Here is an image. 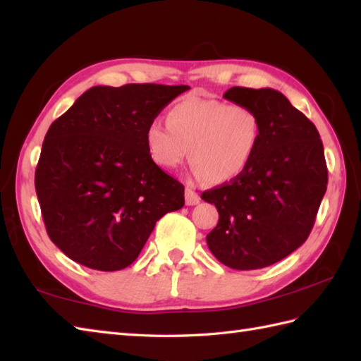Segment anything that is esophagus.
Listing matches in <instances>:
<instances>
[{
  "instance_id": "esophagus-1",
  "label": "esophagus",
  "mask_w": 361,
  "mask_h": 361,
  "mask_svg": "<svg viewBox=\"0 0 361 361\" xmlns=\"http://www.w3.org/2000/svg\"><path fill=\"white\" fill-rule=\"evenodd\" d=\"M197 202H200V195H197L193 188L187 187L185 188V204L187 205H196Z\"/></svg>"
}]
</instances>
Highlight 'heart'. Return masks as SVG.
Masks as SVG:
<instances>
[{
  "label": "heart",
  "instance_id": "b5f03b06",
  "mask_svg": "<svg viewBox=\"0 0 361 361\" xmlns=\"http://www.w3.org/2000/svg\"><path fill=\"white\" fill-rule=\"evenodd\" d=\"M262 120L246 104H227L210 98H183L170 107L166 124L152 120L145 145L154 164L173 170L185 160L197 179L221 185L247 170L259 149Z\"/></svg>",
  "mask_w": 361,
  "mask_h": 361
}]
</instances>
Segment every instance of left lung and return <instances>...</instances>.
Segmentation results:
<instances>
[{
    "label": "left lung",
    "mask_w": 361,
    "mask_h": 361,
    "mask_svg": "<svg viewBox=\"0 0 361 361\" xmlns=\"http://www.w3.org/2000/svg\"><path fill=\"white\" fill-rule=\"evenodd\" d=\"M224 98L259 112L262 138L238 179L201 195L219 213L207 245L226 267L259 269L285 259L310 235L327 190L324 148L314 124L281 92L232 87Z\"/></svg>",
    "instance_id": "1"
}]
</instances>
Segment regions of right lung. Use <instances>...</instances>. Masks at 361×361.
Instances as JSON below:
<instances>
[{
  "mask_svg": "<svg viewBox=\"0 0 361 361\" xmlns=\"http://www.w3.org/2000/svg\"><path fill=\"white\" fill-rule=\"evenodd\" d=\"M188 85H97L51 124L35 191L51 241L87 268L118 271L154 226L183 207V185L154 164L146 126Z\"/></svg>",
  "mask_w": 361,
  "mask_h": 361,
  "instance_id": "right-lung-1",
  "label": "right lung"
}]
</instances>
